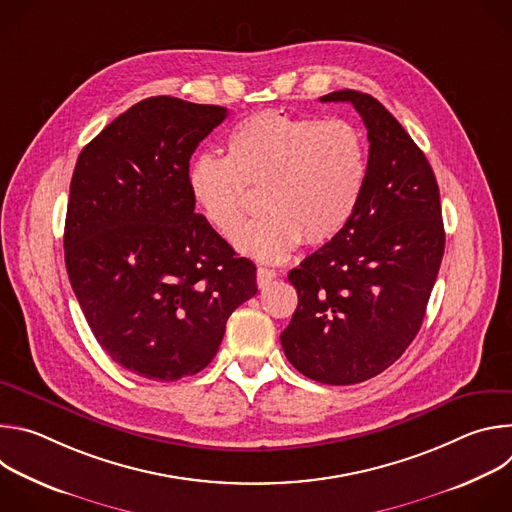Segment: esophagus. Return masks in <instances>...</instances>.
<instances>
[{"label": "esophagus", "instance_id": "1", "mask_svg": "<svg viewBox=\"0 0 512 512\" xmlns=\"http://www.w3.org/2000/svg\"><path fill=\"white\" fill-rule=\"evenodd\" d=\"M273 279H275V271L273 269H269V267H259L257 269V285L261 289H265Z\"/></svg>", "mask_w": 512, "mask_h": 512}]
</instances>
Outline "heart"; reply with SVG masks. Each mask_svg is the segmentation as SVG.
<instances>
[{"label": "heart", "mask_w": 512, "mask_h": 512, "mask_svg": "<svg viewBox=\"0 0 512 512\" xmlns=\"http://www.w3.org/2000/svg\"><path fill=\"white\" fill-rule=\"evenodd\" d=\"M367 172V141L354 123L267 109L231 129L227 158L196 156L186 180L196 208L223 237L243 221L247 188L261 190L265 214L237 233L235 245L257 261L279 263L302 241L324 245L344 231Z\"/></svg>", "instance_id": "1"}]
</instances>
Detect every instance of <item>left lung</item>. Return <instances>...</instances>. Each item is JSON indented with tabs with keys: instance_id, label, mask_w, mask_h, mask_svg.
<instances>
[{
	"instance_id": "1",
	"label": "left lung",
	"mask_w": 512,
	"mask_h": 512,
	"mask_svg": "<svg viewBox=\"0 0 512 512\" xmlns=\"http://www.w3.org/2000/svg\"><path fill=\"white\" fill-rule=\"evenodd\" d=\"M369 129V172L350 223L291 269L298 308L281 332L287 360L312 381L354 385L405 352L425 318L446 233L425 154L371 95L334 91Z\"/></svg>"
}]
</instances>
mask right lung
<instances>
[{"label":"right lung","instance_id":"1","mask_svg":"<svg viewBox=\"0 0 512 512\" xmlns=\"http://www.w3.org/2000/svg\"><path fill=\"white\" fill-rule=\"evenodd\" d=\"M225 117L218 105L143 99L85 145L70 180L72 291L101 348L145 379L202 371L229 316L257 294L255 265L194 210L186 180Z\"/></svg>","mask_w":512,"mask_h":512}]
</instances>
